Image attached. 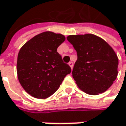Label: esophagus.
I'll return each mask as SVG.
<instances>
[{
    "label": "esophagus",
    "mask_w": 126,
    "mask_h": 126,
    "mask_svg": "<svg viewBox=\"0 0 126 126\" xmlns=\"http://www.w3.org/2000/svg\"><path fill=\"white\" fill-rule=\"evenodd\" d=\"M68 65H70V67H71V68H73V66H74V63H73L72 61H70V62L68 63Z\"/></svg>",
    "instance_id": "34e87169"
}]
</instances>
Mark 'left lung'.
<instances>
[{
	"label": "left lung",
	"instance_id": "1",
	"mask_svg": "<svg viewBox=\"0 0 126 126\" xmlns=\"http://www.w3.org/2000/svg\"><path fill=\"white\" fill-rule=\"evenodd\" d=\"M68 41L77 52L72 71L80 89L91 95L108 90L118 76V58L113 49L96 35H69Z\"/></svg>",
	"mask_w": 126,
	"mask_h": 126
}]
</instances>
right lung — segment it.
I'll use <instances>...</instances> for the list:
<instances>
[{
	"label": "right lung",
	"instance_id": "1",
	"mask_svg": "<svg viewBox=\"0 0 126 126\" xmlns=\"http://www.w3.org/2000/svg\"><path fill=\"white\" fill-rule=\"evenodd\" d=\"M61 34L45 32L26 42L20 49L17 58L18 81L31 96L45 99L60 87L64 78L71 72L57 52L65 41Z\"/></svg>",
	"mask_w": 126,
	"mask_h": 126
}]
</instances>
